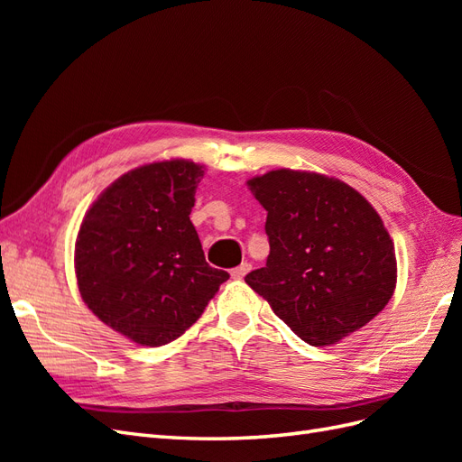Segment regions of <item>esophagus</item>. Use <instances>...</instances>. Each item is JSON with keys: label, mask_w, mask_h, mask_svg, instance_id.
<instances>
[{"label": "esophagus", "mask_w": 462, "mask_h": 462, "mask_svg": "<svg viewBox=\"0 0 462 462\" xmlns=\"http://www.w3.org/2000/svg\"><path fill=\"white\" fill-rule=\"evenodd\" d=\"M250 270H253V265H250L248 262H243L241 265H236V268L231 270V277L233 279H243Z\"/></svg>", "instance_id": "obj_1"}]
</instances>
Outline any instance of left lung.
I'll use <instances>...</instances> for the list:
<instances>
[{
	"label": "left lung",
	"instance_id": "8db88e82",
	"mask_svg": "<svg viewBox=\"0 0 462 462\" xmlns=\"http://www.w3.org/2000/svg\"><path fill=\"white\" fill-rule=\"evenodd\" d=\"M263 206L270 256L245 282L314 346L380 314L397 283L395 246L372 204L339 179L275 170L248 180Z\"/></svg>",
	"mask_w": 462,
	"mask_h": 462
}]
</instances>
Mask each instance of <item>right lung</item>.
Listing matches in <instances>:
<instances>
[{"label": "right lung", "mask_w": 462, "mask_h": 462, "mask_svg": "<svg viewBox=\"0 0 462 462\" xmlns=\"http://www.w3.org/2000/svg\"><path fill=\"white\" fill-rule=\"evenodd\" d=\"M202 177L204 167L187 160L136 167L82 219L75 245L80 297L138 345L180 337L229 279L206 262L189 217Z\"/></svg>", "instance_id": "right-lung-1"}]
</instances>
